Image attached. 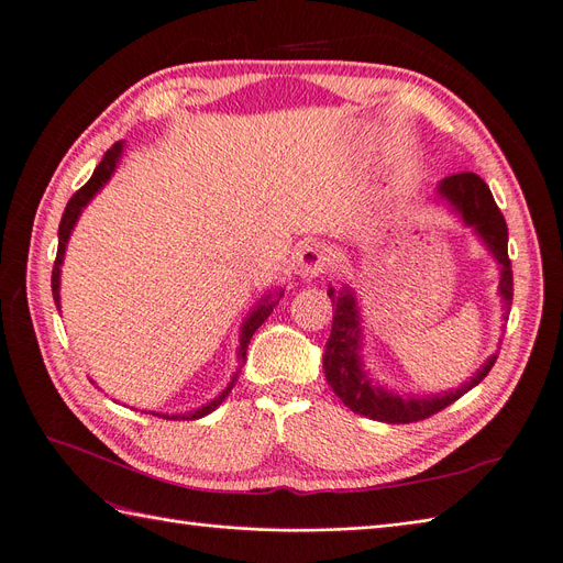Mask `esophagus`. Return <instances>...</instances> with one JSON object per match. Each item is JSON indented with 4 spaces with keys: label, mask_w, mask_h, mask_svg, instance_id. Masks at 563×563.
I'll return each instance as SVG.
<instances>
[{
    "label": "esophagus",
    "mask_w": 563,
    "mask_h": 563,
    "mask_svg": "<svg viewBox=\"0 0 563 563\" xmlns=\"http://www.w3.org/2000/svg\"><path fill=\"white\" fill-rule=\"evenodd\" d=\"M329 266V253L320 243H308L299 250L297 255V271L303 278H318Z\"/></svg>",
    "instance_id": "obj_1"
}]
</instances>
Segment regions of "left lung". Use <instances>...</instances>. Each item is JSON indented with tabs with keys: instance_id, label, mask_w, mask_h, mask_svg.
<instances>
[{
	"instance_id": "left-lung-1",
	"label": "left lung",
	"mask_w": 563,
	"mask_h": 563,
	"mask_svg": "<svg viewBox=\"0 0 563 563\" xmlns=\"http://www.w3.org/2000/svg\"><path fill=\"white\" fill-rule=\"evenodd\" d=\"M441 197H445L456 211L462 213L466 224H473L477 234L485 239L492 253L501 264V297L506 308L512 303V264L508 257V224L496 206L489 185L473 172L452 174L439 185ZM329 299L334 303V322H331V334L324 345V376L334 389L336 397L352 410L366 415L371 420H380L389 424H410L431 418V415L441 412L456 399L481 383L492 371L496 355L487 360V364L477 371V376L471 378L462 389L443 394V397L433 399H401L397 394H389L380 387L373 385L366 373L362 371L357 347H360V320H357V306L355 297L350 289L329 287Z\"/></svg>"
}]
</instances>
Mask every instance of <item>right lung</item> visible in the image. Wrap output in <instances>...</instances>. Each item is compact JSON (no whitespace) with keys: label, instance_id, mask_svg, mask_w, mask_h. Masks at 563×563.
<instances>
[{"label":"right lung","instance_id":"obj_1","mask_svg":"<svg viewBox=\"0 0 563 563\" xmlns=\"http://www.w3.org/2000/svg\"><path fill=\"white\" fill-rule=\"evenodd\" d=\"M120 153H122V141H118V143H113L111 148L103 153V157H101V162L97 164V169H95V174L90 176V180L80 187V190L69 199V203H67V208H65V213H62V222H59V229H57V257H55V264H53V276H51V287H53V299H55V303H57V308H59V266H62V257H65V247H67V241H69V234H71V229H74V224H76V220H78V216H80V211H82V206H86L92 197H95V192H99V187L107 183L109 178H111V174L115 172V162H118V157H120ZM276 297H283V292H278ZM278 303V299H264L255 310H253V316H250L247 320H245V324H243V329H241V347H239V360H241V364H243V360H245V352H247V343H250V339H253V334L255 331L262 327V322L271 316V310H274V306ZM236 378H239V371L234 373V378H232V383H229L224 389H222V394L218 399H213L211 404H206L203 408H199V410H195V412H190V415H172V418H183V420H199V418H203V415H208L211 410H216L222 401H224V397L229 391H232V387L236 385ZM162 418H169V415H162Z\"/></svg>","mask_w":563,"mask_h":563}]
</instances>
